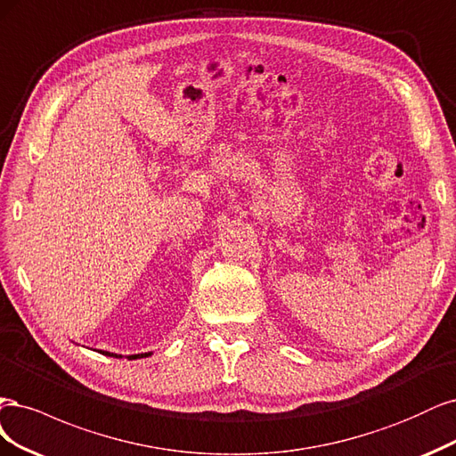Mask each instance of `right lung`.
<instances>
[{
    "instance_id": "obj_1",
    "label": "right lung",
    "mask_w": 456,
    "mask_h": 456,
    "mask_svg": "<svg viewBox=\"0 0 456 456\" xmlns=\"http://www.w3.org/2000/svg\"><path fill=\"white\" fill-rule=\"evenodd\" d=\"M102 354H106V356H115V358H123L121 354H113V352H104V350H100ZM145 356H151V352H145V354H132V356H128L130 360H138V358H145Z\"/></svg>"
}]
</instances>
